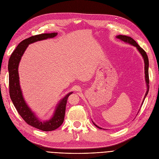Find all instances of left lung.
Wrapping results in <instances>:
<instances>
[{
    "label": "left lung",
    "mask_w": 159,
    "mask_h": 159,
    "mask_svg": "<svg viewBox=\"0 0 159 159\" xmlns=\"http://www.w3.org/2000/svg\"><path fill=\"white\" fill-rule=\"evenodd\" d=\"M116 38H118L119 39H120L121 40L125 42V43H129L133 46H134L135 47H137V49L139 50V52L140 53V54L142 55V56L144 58V64H145V67H144V70H145V78H146V84H147V91L146 93V95L144 96V99L146 97V95H148V93L149 91V73H148V68H149V61H148V55L146 53V52L144 51V50L137 43V42L134 40L131 37H128V36H125V35H118L116 36ZM144 101L143 102V104H142V105L143 104V102H144ZM142 107V106H141ZM93 124L95 125V126L96 127H97L99 129H102L101 128L98 127V126H97V125L93 123Z\"/></svg>",
    "instance_id": "left-lung-1"
}]
</instances>
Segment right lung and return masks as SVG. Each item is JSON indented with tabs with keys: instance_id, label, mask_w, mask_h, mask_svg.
Segmentation results:
<instances>
[{
	"instance_id": "obj_1",
	"label": "right lung",
	"mask_w": 159,
	"mask_h": 159,
	"mask_svg": "<svg viewBox=\"0 0 159 159\" xmlns=\"http://www.w3.org/2000/svg\"><path fill=\"white\" fill-rule=\"evenodd\" d=\"M57 35V33H44L33 35L22 40L11 53L8 62L10 95L13 105L21 117L28 124L44 131H53L61 126L64 119L67 101L68 97L73 92H70L61 100L58 104L54 115L51 120L42 122L33 114L23 98L19 84L18 66L24 52L30 44L48 38H53Z\"/></svg>"
}]
</instances>
